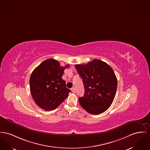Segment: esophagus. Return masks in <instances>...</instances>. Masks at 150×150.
<instances>
[{"label":"esophagus","mask_w":150,"mask_h":150,"mask_svg":"<svg viewBox=\"0 0 150 150\" xmlns=\"http://www.w3.org/2000/svg\"><path fill=\"white\" fill-rule=\"evenodd\" d=\"M71 91H72L73 93H76V88H74V87H73V88L71 89Z\"/></svg>","instance_id":"1"}]
</instances>
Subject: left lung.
<instances>
[{
  "instance_id": "obj_1",
  "label": "left lung",
  "mask_w": 150,
  "mask_h": 150,
  "mask_svg": "<svg viewBox=\"0 0 150 150\" xmlns=\"http://www.w3.org/2000/svg\"><path fill=\"white\" fill-rule=\"evenodd\" d=\"M82 79L85 94L79 98L81 106L90 114L98 115L108 110L115 96L117 79L106 62L94 60L86 64L76 65Z\"/></svg>"
}]
</instances>
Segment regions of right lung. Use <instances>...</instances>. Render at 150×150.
Instances as JSON below:
<instances>
[{"label":"right lung","mask_w":150,"mask_h":150,"mask_svg":"<svg viewBox=\"0 0 150 150\" xmlns=\"http://www.w3.org/2000/svg\"><path fill=\"white\" fill-rule=\"evenodd\" d=\"M69 65L61 67L57 60H45L32 71L30 79L33 99L40 108L54 110L68 97L70 89L62 79L64 71Z\"/></svg>","instance_id":"add662e5"}]
</instances>
